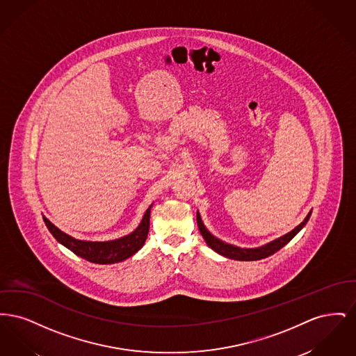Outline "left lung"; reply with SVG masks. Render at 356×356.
<instances>
[{
    "instance_id": "obj_1",
    "label": "left lung",
    "mask_w": 356,
    "mask_h": 356,
    "mask_svg": "<svg viewBox=\"0 0 356 356\" xmlns=\"http://www.w3.org/2000/svg\"><path fill=\"white\" fill-rule=\"evenodd\" d=\"M311 216V212L307 215L305 221L302 224H299L295 229H292L291 232H288L287 235L284 236L279 237L276 240H273L271 243L260 247V248H254V250H247V248H238L235 245H231V244H227L224 241H221L219 238L211 235L208 232V229L204 227L203 221L200 215L197 213V225H199V229H200V234L203 235L204 240L207 241V244L218 254H222L225 257H229V259H235V260H245V261H250V260H260V259H264V257H268L271 254L277 252L280 248H283L287 243H289L295 235L303 228L305 225V222L308 221Z\"/></svg>"
}]
</instances>
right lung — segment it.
Listing matches in <instances>:
<instances>
[{
    "label": "right lung",
    "mask_w": 356,
    "mask_h": 356,
    "mask_svg": "<svg viewBox=\"0 0 356 356\" xmlns=\"http://www.w3.org/2000/svg\"><path fill=\"white\" fill-rule=\"evenodd\" d=\"M149 216H151V207L147 209L143 221L136 228L131 235L120 237L112 241H84L77 240L74 237L69 236L54 227L51 221L45 216L44 221L51 231L54 238L65 245L73 254L83 257L85 260L96 264H113L119 263L132 254H135L145 243L148 232H149Z\"/></svg>",
    "instance_id": "add662e5"
}]
</instances>
